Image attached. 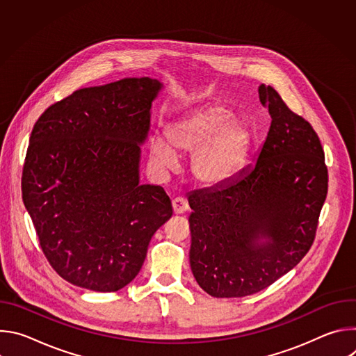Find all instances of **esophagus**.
Returning a JSON list of instances; mask_svg holds the SVG:
<instances>
[{
    "instance_id": "1",
    "label": "esophagus",
    "mask_w": 356,
    "mask_h": 356,
    "mask_svg": "<svg viewBox=\"0 0 356 356\" xmlns=\"http://www.w3.org/2000/svg\"><path fill=\"white\" fill-rule=\"evenodd\" d=\"M172 206H173L175 214H183V213H186V211L188 210L187 201H186L183 197H176V198H173Z\"/></svg>"
}]
</instances>
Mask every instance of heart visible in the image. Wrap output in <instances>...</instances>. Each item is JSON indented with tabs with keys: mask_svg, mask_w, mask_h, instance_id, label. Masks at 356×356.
<instances>
[{
	"mask_svg": "<svg viewBox=\"0 0 356 356\" xmlns=\"http://www.w3.org/2000/svg\"><path fill=\"white\" fill-rule=\"evenodd\" d=\"M222 106H209L166 127V139L154 138L150 154L162 168L176 162V154H193L191 173L202 184L218 186L229 180L245 159L249 131Z\"/></svg>",
	"mask_w": 356,
	"mask_h": 356,
	"instance_id": "1",
	"label": "heart"
}]
</instances>
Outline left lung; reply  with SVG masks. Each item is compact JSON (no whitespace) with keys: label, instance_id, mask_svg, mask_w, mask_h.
I'll return each instance as SVG.
<instances>
[{"label":"left lung","instance_id":"left-lung-1","mask_svg":"<svg viewBox=\"0 0 356 356\" xmlns=\"http://www.w3.org/2000/svg\"><path fill=\"white\" fill-rule=\"evenodd\" d=\"M272 122L257 162L213 188L187 197L190 266L213 297L255 294L310 250L328 191L317 132L279 92L259 86Z\"/></svg>","mask_w":356,"mask_h":356}]
</instances>
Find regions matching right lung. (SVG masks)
I'll list each match as a JSON object with an SVG mask.
<instances>
[{"mask_svg":"<svg viewBox=\"0 0 356 356\" xmlns=\"http://www.w3.org/2000/svg\"><path fill=\"white\" fill-rule=\"evenodd\" d=\"M161 88L149 77L80 88L33 125L22 200L47 262L74 286L125 287L173 214L163 187L139 184V145Z\"/></svg>","mask_w":356,"mask_h":356,"instance_id":"1","label":"right lung"}]
</instances>
